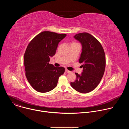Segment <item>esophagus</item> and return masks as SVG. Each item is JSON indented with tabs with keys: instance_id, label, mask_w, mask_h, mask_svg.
Masks as SVG:
<instances>
[{
	"instance_id": "1",
	"label": "esophagus",
	"mask_w": 129,
	"mask_h": 129,
	"mask_svg": "<svg viewBox=\"0 0 129 129\" xmlns=\"http://www.w3.org/2000/svg\"><path fill=\"white\" fill-rule=\"evenodd\" d=\"M65 72H67V73H70L71 71H69V70H67V69H65Z\"/></svg>"
}]
</instances>
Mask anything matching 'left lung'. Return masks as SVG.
Here are the masks:
<instances>
[{
  "mask_svg": "<svg viewBox=\"0 0 129 129\" xmlns=\"http://www.w3.org/2000/svg\"><path fill=\"white\" fill-rule=\"evenodd\" d=\"M74 38L82 45V51L79 60L83 68L81 75L75 73L76 80L71 82V87L82 93L93 90L100 83L105 70L106 57L100 42L88 33L75 35Z\"/></svg>",
  "mask_w": 129,
  "mask_h": 129,
  "instance_id": "left-lung-1",
  "label": "left lung"
}]
</instances>
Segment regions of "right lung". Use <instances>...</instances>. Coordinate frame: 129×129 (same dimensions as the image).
Instances as JSON below:
<instances>
[{
    "mask_svg": "<svg viewBox=\"0 0 129 129\" xmlns=\"http://www.w3.org/2000/svg\"><path fill=\"white\" fill-rule=\"evenodd\" d=\"M66 36L49 31L37 35L29 42L24 55L25 76L31 87L39 92H49L57 85L60 76L65 72L62 67L49 64L59 43Z\"/></svg>",
    "mask_w": 129,
    "mask_h": 129,
    "instance_id": "obj_1",
    "label": "right lung"
}]
</instances>
